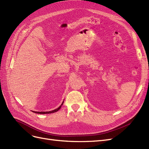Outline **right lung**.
I'll list each match as a JSON object with an SVG mask.
<instances>
[{
  "label": "right lung",
  "mask_w": 149,
  "mask_h": 149,
  "mask_svg": "<svg viewBox=\"0 0 149 149\" xmlns=\"http://www.w3.org/2000/svg\"><path fill=\"white\" fill-rule=\"evenodd\" d=\"M63 103L61 104V106H60L59 107H58L57 109H55V110H53V111H48V112H36V111H34L33 112H35V113H37V114H50V113H53V112H56V111H58V110H59V109H60V108H61V106L63 105Z\"/></svg>",
  "instance_id": "right-lung-1"
}]
</instances>
